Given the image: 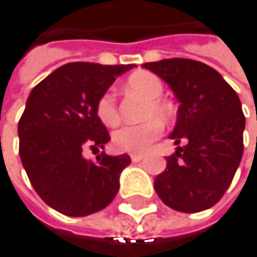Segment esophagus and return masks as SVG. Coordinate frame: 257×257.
Segmentation results:
<instances>
[{
  "mask_svg": "<svg viewBox=\"0 0 257 257\" xmlns=\"http://www.w3.org/2000/svg\"><path fill=\"white\" fill-rule=\"evenodd\" d=\"M143 157H145L143 154H131V160H133V162H136V163H137V162H140Z\"/></svg>",
  "mask_w": 257,
  "mask_h": 257,
  "instance_id": "34e87169",
  "label": "esophagus"
}]
</instances>
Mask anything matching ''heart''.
Segmentation results:
<instances>
[{"instance_id":"b5f03b06","label":"heart","mask_w":257,"mask_h":257,"mask_svg":"<svg viewBox=\"0 0 257 257\" xmlns=\"http://www.w3.org/2000/svg\"><path fill=\"white\" fill-rule=\"evenodd\" d=\"M126 89L136 92L146 98V106L143 117L157 116V119H150L140 124L123 126L112 136V143L115 150L121 153H145L163 133V123L171 117V109L160 97L163 94V81L153 72H137L133 74L126 81ZM95 112L100 121L109 127H115L120 123V112L117 107V100L112 92H104L95 106Z\"/></svg>"}]
</instances>
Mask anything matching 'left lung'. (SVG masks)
<instances>
[{"label": "left lung", "instance_id": "8db88e82", "mask_svg": "<svg viewBox=\"0 0 257 257\" xmlns=\"http://www.w3.org/2000/svg\"><path fill=\"white\" fill-rule=\"evenodd\" d=\"M165 80L180 101L171 139L177 151L154 180L170 208L199 213L216 205L236 174L243 153L245 115L237 94L205 63L168 58L145 63Z\"/></svg>", "mask_w": 257, "mask_h": 257}]
</instances>
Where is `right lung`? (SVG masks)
<instances>
[{
  "label": "right lung",
  "mask_w": 257,
  "mask_h": 257,
  "mask_svg": "<svg viewBox=\"0 0 257 257\" xmlns=\"http://www.w3.org/2000/svg\"><path fill=\"white\" fill-rule=\"evenodd\" d=\"M133 66L67 63L38 83L26 101L18 121L20 157L37 194L61 214H92L118 193L130 156L101 153L97 162H87L83 151L98 153L111 140L95 106Z\"/></svg>",
  "instance_id": "add662e5"
}]
</instances>
